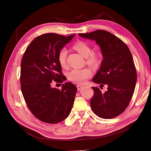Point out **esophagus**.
<instances>
[{"label": "esophagus", "instance_id": "esophagus-1", "mask_svg": "<svg viewBox=\"0 0 151 151\" xmlns=\"http://www.w3.org/2000/svg\"><path fill=\"white\" fill-rule=\"evenodd\" d=\"M83 88V86H81V85H77V89H78V91H80Z\"/></svg>", "mask_w": 151, "mask_h": 151}]
</instances>
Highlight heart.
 I'll return each instance as SVG.
<instances>
[{"label":"heart","mask_w":151,"mask_h":151,"mask_svg":"<svg viewBox=\"0 0 151 151\" xmlns=\"http://www.w3.org/2000/svg\"><path fill=\"white\" fill-rule=\"evenodd\" d=\"M73 49L86 59V63L92 67H97L100 63L99 55L92 52L91 46L84 42H78L73 46ZM67 51L65 48L61 49L58 55L59 65L62 68H67ZM92 75V71L90 68H85L80 70H73L68 73V80L79 84H84Z\"/></svg>","instance_id":"obj_1"}]
</instances>
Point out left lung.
I'll return each mask as SVG.
<instances>
[{"instance_id":"left-lung-1","label":"left lung","mask_w":151,"mask_h":151,"mask_svg":"<svg viewBox=\"0 0 151 151\" xmlns=\"http://www.w3.org/2000/svg\"><path fill=\"white\" fill-rule=\"evenodd\" d=\"M78 35L96 41L104 58L92 81L101 86L106 84L108 90L102 93L92 87L94 96L91 100V108L100 117H115L128 106L135 88L137 75L131 52L121 39L105 30Z\"/></svg>"}]
</instances>
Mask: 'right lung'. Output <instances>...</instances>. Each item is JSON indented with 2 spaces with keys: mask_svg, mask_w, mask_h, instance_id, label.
<instances>
[{
  "mask_svg": "<svg viewBox=\"0 0 151 151\" xmlns=\"http://www.w3.org/2000/svg\"><path fill=\"white\" fill-rule=\"evenodd\" d=\"M75 36L53 33L40 35L22 57L20 81L23 97L30 111L44 122L57 124L65 120L73 105L76 86L67 82L59 90L52 88L51 83L63 81L58 53Z\"/></svg>",
  "mask_w": 151,
  "mask_h": 151,
  "instance_id": "1",
  "label": "right lung"
}]
</instances>
